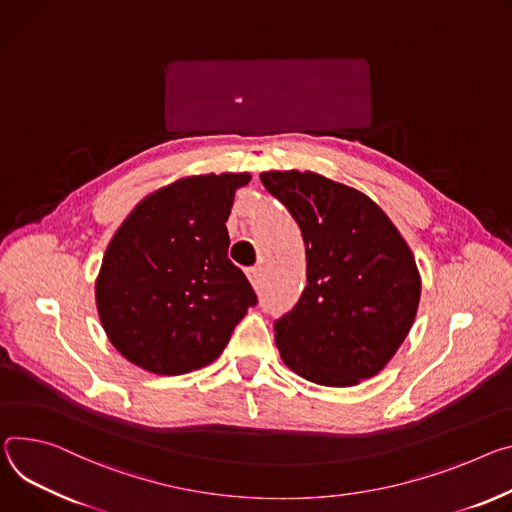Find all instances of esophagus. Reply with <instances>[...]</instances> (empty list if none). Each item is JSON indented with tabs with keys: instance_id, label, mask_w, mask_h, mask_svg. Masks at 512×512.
<instances>
[{
	"instance_id": "obj_1",
	"label": "esophagus",
	"mask_w": 512,
	"mask_h": 512,
	"mask_svg": "<svg viewBox=\"0 0 512 512\" xmlns=\"http://www.w3.org/2000/svg\"><path fill=\"white\" fill-rule=\"evenodd\" d=\"M247 273H249V280H251L253 288H259V286H261V280H263V271H261V267H251Z\"/></svg>"
}]
</instances>
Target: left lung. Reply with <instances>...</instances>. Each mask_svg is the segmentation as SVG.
Segmentation results:
<instances>
[{"label": "left lung", "instance_id": "obj_1", "mask_svg": "<svg viewBox=\"0 0 512 512\" xmlns=\"http://www.w3.org/2000/svg\"><path fill=\"white\" fill-rule=\"evenodd\" d=\"M302 230L306 288L273 322L298 376L345 388L376 376L406 339L421 300L412 251L365 194L306 171L261 173Z\"/></svg>", "mask_w": 512, "mask_h": 512}]
</instances>
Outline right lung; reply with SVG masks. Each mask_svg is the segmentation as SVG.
Returning a JSON list of instances; mask_svg holds the SVG:
<instances>
[{
  "instance_id": "1",
  "label": "right lung",
  "mask_w": 512,
  "mask_h": 512,
  "mask_svg": "<svg viewBox=\"0 0 512 512\" xmlns=\"http://www.w3.org/2000/svg\"><path fill=\"white\" fill-rule=\"evenodd\" d=\"M249 173L179 179L138 202L96 282L102 327L134 365L161 376L212 363L257 296L228 259L226 220Z\"/></svg>"
}]
</instances>
